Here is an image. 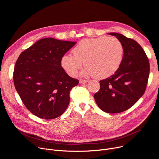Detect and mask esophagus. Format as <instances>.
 Listing matches in <instances>:
<instances>
[{
	"instance_id": "obj_1",
	"label": "esophagus",
	"mask_w": 159,
	"mask_h": 159,
	"mask_svg": "<svg viewBox=\"0 0 159 159\" xmlns=\"http://www.w3.org/2000/svg\"><path fill=\"white\" fill-rule=\"evenodd\" d=\"M88 81L86 80H83V79H80V80H79V83L80 84H86V83Z\"/></svg>"
}]
</instances>
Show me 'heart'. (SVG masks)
Masks as SVG:
<instances>
[{
  "label": "heart",
  "mask_w": 159,
  "mask_h": 159,
  "mask_svg": "<svg viewBox=\"0 0 159 159\" xmlns=\"http://www.w3.org/2000/svg\"><path fill=\"white\" fill-rule=\"evenodd\" d=\"M71 55L61 58V66L70 76L73 77L81 68L85 69L82 76L93 75L97 79H105L118 70L124 58V46L115 37H100L84 39L72 49Z\"/></svg>",
  "instance_id": "1"
}]
</instances>
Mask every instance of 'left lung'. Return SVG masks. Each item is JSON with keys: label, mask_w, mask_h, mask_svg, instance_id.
Returning a JSON list of instances; mask_svg holds the SVG:
<instances>
[{"label": "left lung", "mask_w": 159, "mask_h": 159, "mask_svg": "<svg viewBox=\"0 0 159 159\" xmlns=\"http://www.w3.org/2000/svg\"><path fill=\"white\" fill-rule=\"evenodd\" d=\"M116 37L124 46V58L114 75L100 81L99 91L94 95L100 109L108 113L126 111L143 95L149 75V60L143 49L133 39L118 33Z\"/></svg>", "instance_id": "obj_1"}]
</instances>
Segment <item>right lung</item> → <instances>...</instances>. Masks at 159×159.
Instances as JSON below:
<instances>
[{
	"label": "right lung",
	"mask_w": 159,
	"mask_h": 159,
	"mask_svg": "<svg viewBox=\"0 0 159 159\" xmlns=\"http://www.w3.org/2000/svg\"><path fill=\"white\" fill-rule=\"evenodd\" d=\"M75 44L42 39L22 52L16 62L15 88L27 109L39 118L58 117L69 105L70 92L79 80L66 73L61 61Z\"/></svg>",
	"instance_id": "1"
}]
</instances>
